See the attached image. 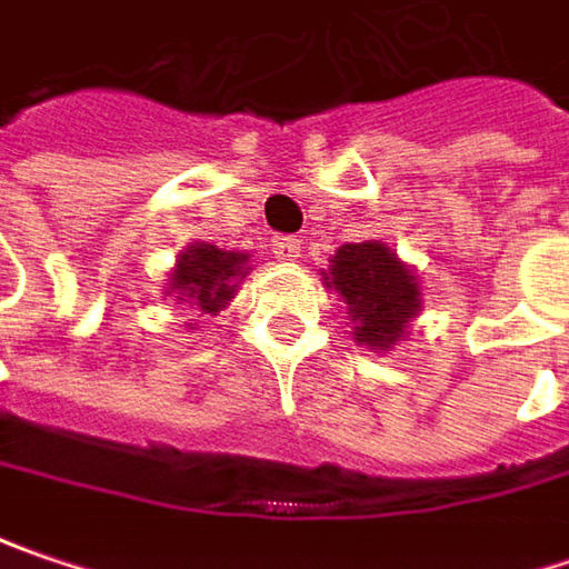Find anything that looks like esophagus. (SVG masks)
I'll return each mask as SVG.
<instances>
[{
	"mask_svg": "<svg viewBox=\"0 0 569 569\" xmlns=\"http://www.w3.org/2000/svg\"><path fill=\"white\" fill-rule=\"evenodd\" d=\"M271 252H274V259H298L300 256V240L298 237H274L271 240Z\"/></svg>",
	"mask_w": 569,
	"mask_h": 569,
	"instance_id": "34e87169",
	"label": "esophagus"
}]
</instances>
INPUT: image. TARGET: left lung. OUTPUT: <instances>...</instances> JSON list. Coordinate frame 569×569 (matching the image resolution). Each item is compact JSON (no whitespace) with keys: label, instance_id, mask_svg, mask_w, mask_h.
<instances>
[{"label":"left lung","instance_id":"left-lung-1","mask_svg":"<svg viewBox=\"0 0 569 569\" xmlns=\"http://www.w3.org/2000/svg\"><path fill=\"white\" fill-rule=\"evenodd\" d=\"M329 262L323 281L349 307L358 346L390 352L407 339L410 320L422 310V295L416 271L403 266L390 246L381 240L346 242Z\"/></svg>","mask_w":569,"mask_h":569}]
</instances>
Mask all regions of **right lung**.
I'll list each match as a JSON object with an SVG mask.
<instances>
[{"label": "right lung", "instance_id": "obj_1", "mask_svg": "<svg viewBox=\"0 0 569 569\" xmlns=\"http://www.w3.org/2000/svg\"><path fill=\"white\" fill-rule=\"evenodd\" d=\"M246 262H249L246 252H227L211 242H191L176 259L169 295L213 317L227 307V300L237 295L240 281L249 274Z\"/></svg>", "mask_w": 569, "mask_h": 569}]
</instances>
